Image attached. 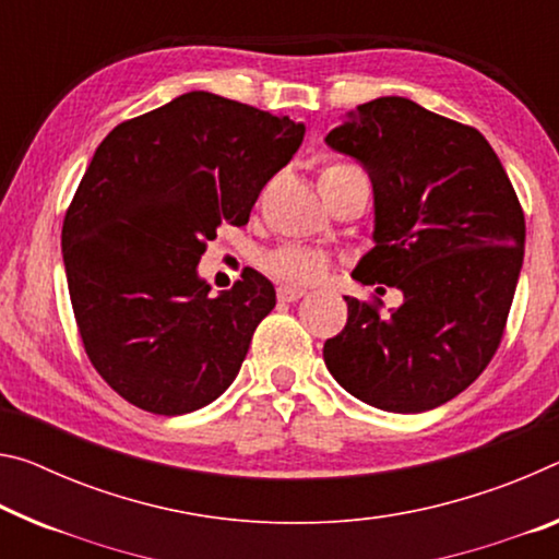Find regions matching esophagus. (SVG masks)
<instances>
[{"instance_id": "1", "label": "esophagus", "mask_w": 559, "mask_h": 559, "mask_svg": "<svg viewBox=\"0 0 559 559\" xmlns=\"http://www.w3.org/2000/svg\"><path fill=\"white\" fill-rule=\"evenodd\" d=\"M276 294H278V300H286V304H294V300L306 296V288H298V286H278Z\"/></svg>"}]
</instances>
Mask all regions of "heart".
Wrapping results in <instances>:
<instances>
[{"instance_id":"obj_1","label":"heart","mask_w":559,"mask_h":559,"mask_svg":"<svg viewBox=\"0 0 559 559\" xmlns=\"http://www.w3.org/2000/svg\"><path fill=\"white\" fill-rule=\"evenodd\" d=\"M341 168H348V164H328L321 176L335 174ZM265 271L271 276H276L281 281L288 283H298V286H306V283H316L321 281L328 269H331V261L325 259V253L313 251V248H300V246H286L273 251L271 255H265Z\"/></svg>"}]
</instances>
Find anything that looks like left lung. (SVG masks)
Masks as SVG:
<instances>
[{"label": "left lung", "instance_id": "8db88e82", "mask_svg": "<svg viewBox=\"0 0 559 559\" xmlns=\"http://www.w3.org/2000/svg\"><path fill=\"white\" fill-rule=\"evenodd\" d=\"M325 144L373 181L376 246L353 278L403 290L393 311L345 296L348 321L325 341V366L380 411H432L502 341L525 255L518 193L480 131L403 96L356 106Z\"/></svg>", "mask_w": 559, "mask_h": 559}]
</instances>
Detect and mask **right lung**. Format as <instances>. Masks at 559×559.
<instances>
[{"instance_id":"1","label":"right lung","mask_w":559,"mask_h":559,"mask_svg":"<svg viewBox=\"0 0 559 559\" xmlns=\"http://www.w3.org/2000/svg\"><path fill=\"white\" fill-rule=\"evenodd\" d=\"M306 127L189 92L109 131L69 203L61 253L79 335L114 393L154 415L214 403L234 383L273 283L243 271L224 294L197 265L218 226H246Z\"/></svg>"}]
</instances>
